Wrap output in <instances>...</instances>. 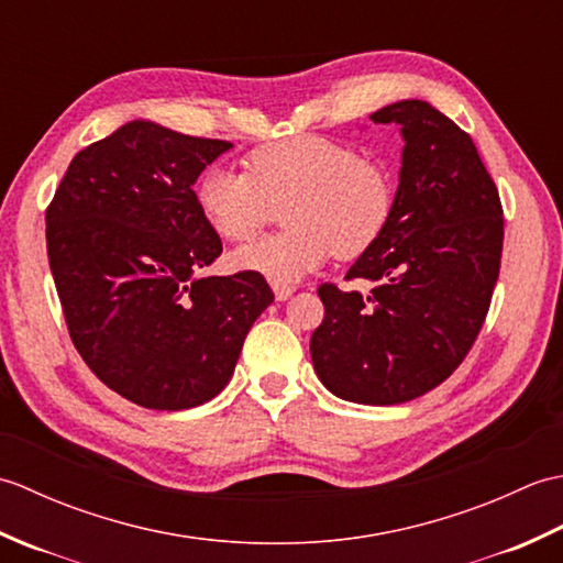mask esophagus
<instances>
[{
    "mask_svg": "<svg viewBox=\"0 0 563 563\" xmlns=\"http://www.w3.org/2000/svg\"><path fill=\"white\" fill-rule=\"evenodd\" d=\"M273 292H275V300L278 302H285L288 297L295 292L292 285H283V283H273Z\"/></svg>",
    "mask_w": 563,
    "mask_h": 563,
    "instance_id": "34e87169",
    "label": "esophagus"
}]
</instances>
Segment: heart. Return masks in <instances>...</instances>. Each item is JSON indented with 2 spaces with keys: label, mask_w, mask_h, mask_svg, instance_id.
Segmentation results:
<instances>
[{
  "label": "heart",
  "mask_w": 563,
  "mask_h": 563,
  "mask_svg": "<svg viewBox=\"0 0 563 563\" xmlns=\"http://www.w3.org/2000/svg\"><path fill=\"white\" fill-rule=\"evenodd\" d=\"M246 172L212 166L198 178L202 218L227 242H246L283 208L288 230L263 236L230 256L239 271L292 283L336 254H367L394 218L397 178L382 159L351 142L295 135L266 142L244 157Z\"/></svg>",
  "instance_id": "obj_1"
}]
</instances>
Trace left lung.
<instances>
[{
    "label": "left lung",
    "mask_w": 563,
    "mask_h": 563,
    "mask_svg": "<svg viewBox=\"0 0 563 563\" xmlns=\"http://www.w3.org/2000/svg\"><path fill=\"white\" fill-rule=\"evenodd\" d=\"M369 121L401 125L397 208L345 273L373 280L369 295L319 285L324 321L309 351L331 394L391 406L438 387L472 351L500 271L504 206L474 140L430 103H391Z\"/></svg>",
    "instance_id": "1"
}]
</instances>
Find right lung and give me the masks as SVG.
<instances>
[{
  "mask_svg": "<svg viewBox=\"0 0 563 563\" xmlns=\"http://www.w3.org/2000/svg\"><path fill=\"white\" fill-rule=\"evenodd\" d=\"M230 147L133 121L77 152L45 210L71 343L106 387L145 409L218 397L273 302L261 273L194 278L222 254L194 184Z\"/></svg>",
  "mask_w": 563,
  "mask_h": 563,
  "instance_id": "obj_1",
  "label": "right lung"
}]
</instances>
